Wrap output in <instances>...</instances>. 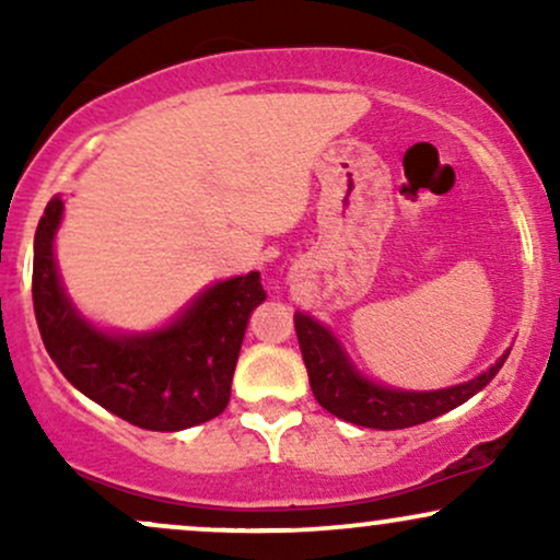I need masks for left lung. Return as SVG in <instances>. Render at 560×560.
<instances>
[{
  "label": "left lung",
  "mask_w": 560,
  "mask_h": 560,
  "mask_svg": "<svg viewBox=\"0 0 560 560\" xmlns=\"http://www.w3.org/2000/svg\"><path fill=\"white\" fill-rule=\"evenodd\" d=\"M294 329H298V342L307 378H311V389L320 408H326L337 419L369 429L419 427L423 421H432L436 416L458 408L492 382L494 374L503 369L508 352H511L505 350L490 369L464 384L432 392H413L387 387V384H378L361 374L352 365L342 342L334 337V331L307 313H294Z\"/></svg>",
  "instance_id": "obj_1"
}]
</instances>
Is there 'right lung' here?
Wrapping results in <instances>:
<instances>
[{
  "instance_id": "add662e5",
  "label": "right lung",
  "mask_w": 560,
  "mask_h": 560,
  "mask_svg": "<svg viewBox=\"0 0 560 560\" xmlns=\"http://www.w3.org/2000/svg\"><path fill=\"white\" fill-rule=\"evenodd\" d=\"M60 195L34 236V313L62 376L110 413L150 432H182L226 410L247 320L266 300L260 273L218 281L155 331H107L83 318L57 273Z\"/></svg>"
}]
</instances>
